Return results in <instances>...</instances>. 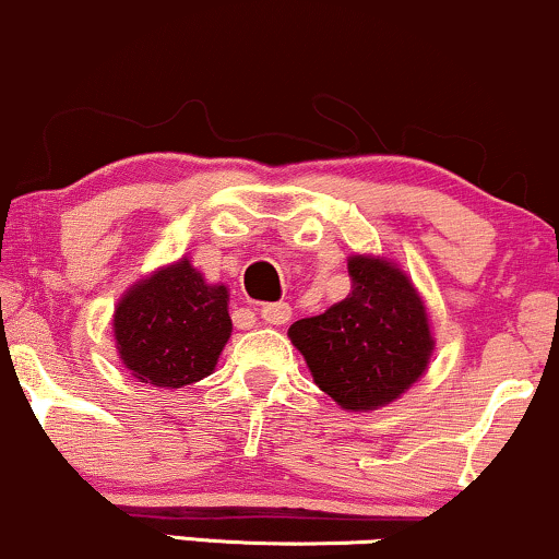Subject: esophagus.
Masks as SVG:
<instances>
[{"instance_id": "esophagus-1", "label": "esophagus", "mask_w": 559, "mask_h": 559, "mask_svg": "<svg viewBox=\"0 0 559 559\" xmlns=\"http://www.w3.org/2000/svg\"><path fill=\"white\" fill-rule=\"evenodd\" d=\"M261 319L272 326H282L293 319V306L290 302H269V306L261 308Z\"/></svg>"}]
</instances>
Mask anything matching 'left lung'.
Instances as JSON below:
<instances>
[{
    "label": "left lung",
    "instance_id": "8db88e82",
    "mask_svg": "<svg viewBox=\"0 0 559 559\" xmlns=\"http://www.w3.org/2000/svg\"><path fill=\"white\" fill-rule=\"evenodd\" d=\"M353 293L290 326L323 394L347 412H373L396 402L430 365L436 336L423 295L394 259L353 253Z\"/></svg>",
    "mask_w": 559,
    "mask_h": 559
}]
</instances>
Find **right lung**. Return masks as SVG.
<instances>
[{
    "mask_svg": "<svg viewBox=\"0 0 559 559\" xmlns=\"http://www.w3.org/2000/svg\"><path fill=\"white\" fill-rule=\"evenodd\" d=\"M230 293L206 282L189 257L136 280L114 308V340L123 368L140 383L183 389L217 368L233 321Z\"/></svg>",
    "mask_w": 559,
    "mask_h": 559,
    "instance_id": "add662e5",
    "label": "right lung"
}]
</instances>
